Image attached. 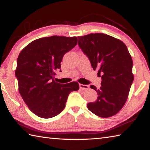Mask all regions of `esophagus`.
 Returning <instances> with one entry per match:
<instances>
[{"instance_id": "obj_1", "label": "esophagus", "mask_w": 150, "mask_h": 150, "mask_svg": "<svg viewBox=\"0 0 150 150\" xmlns=\"http://www.w3.org/2000/svg\"><path fill=\"white\" fill-rule=\"evenodd\" d=\"M79 87L81 89H83V90H86V89H88V87H89V86L87 85H83V84H79Z\"/></svg>"}]
</instances>
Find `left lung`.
I'll use <instances>...</instances> for the list:
<instances>
[{
  "mask_svg": "<svg viewBox=\"0 0 150 150\" xmlns=\"http://www.w3.org/2000/svg\"><path fill=\"white\" fill-rule=\"evenodd\" d=\"M78 45L89 59L94 70L98 69L101 87L96 88L95 102L87 108L100 117L116 115L125 104L134 81L133 62L124 43L112 36L96 33L78 37Z\"/></svg>",
  "mask_w": 150,
  "mask_h": 150,
  "instance_id": "1",
  "label": "left lung"
}]
</instances>
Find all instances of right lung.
Returning <instances> with one entry per match:
<instances>
[{"label":"right lung","mask_w":150,"mask_h":150,"mask_svg":"<svg viewBox=\"0 0 150 150\" xmlns=\"http://www.w3.org/2000/svg\"><path fill=\"white\" fill-rule=\"evenodd\" d=\"M77 44V37L53 35L34 40L20 53L15 71L19 93L30 110L39 117L59 115L69 94L79 88L75 81L61 84L54 79L63 55Z\"/></svg>","instance_id":"right-lung-1"}]
</instances>
